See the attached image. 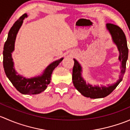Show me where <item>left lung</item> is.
<instances>
[{
    "mask_svg": "<svg viewBox=\"0 0 130 130\" xmlns=\"http://www.w3.org/2000/svg\"><path fill=\"white\" fill-rule=\"evenodd\" d=\"M107 29L112 36L114 43L117 45L120 52L119 60L121 61V72L118 80L112 86L108 87H101L94 86L87 84L84 80L81 77L82 68L78 61L74 60V65L72 70V81L76 89L80 92L84 96L91 99L103 98L111 94L116 88L119 84L121 82L124 76L126 70V64L128 57V48L127 46V41L124 32L120 27L117 25L111 23L106 24Z\"/></svg>",
    "mask_w": 130,
    "mask_h": 130,
    "instance_id": "obj_1",
    "label": "left lung"
}]
</instances>
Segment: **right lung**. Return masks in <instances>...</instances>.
Here are the masks:
<instances>
[{"instance_id": "obj_1", "label": "right lung", "mask_w": 130, "mask_h": 130, "mask_svg": "<svg viewBox=\"0 0 130 130\" xmlns=\"http://www.w3.org/2000/svg\"><path fill=\"white\" fill-rule=\"evenodd\" d=\"M27 17V14H24L15 21L12 26L8 33V36L5 42L3 51V65L5 73L19 92L23 94H38L44 91L48 85L50 83L51 77L53 70L58 65L63 58H61L49 65L44 73L40 77L31 78H26L19 75H17L14 69V63L12 58L11 53L14 50V43L17 33L23 24V20Z\"/></svg>"}]
</instances>
